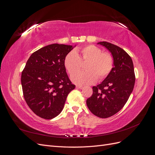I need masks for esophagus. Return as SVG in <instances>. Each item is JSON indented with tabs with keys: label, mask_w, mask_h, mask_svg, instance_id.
Wrapping results in <instances>:
<instances>
[{
	"label": "esophagus",
	"mask_w": 155,
	"mask_h": 155,
	"mask_svg": "<svg viewBox=\"0 0 155 155\" xmlns=\"http://www.w3.org/2000/svg\"><path fill=\"white\" fill-rule=\"evenodd\" d=\"M76 88H79V89H81L83 88V86H81V85H76Z\"/></svg>",
	"instance_id": "1"
}]
</instances>
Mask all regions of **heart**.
Listing matches in <instances>:
<instances>
[{
  "mask_svg": "<svg viewBox=\"0 0 155 155\" xmlns=\"http://www.w3.org/2000/svg\"><path fill=\"white\" fill-rule=\"evenodd\" d=\"M87 62L85 72H80L74 74L80 69L81 63ZM65 69L72 76L73 83L79 85H91L96 79L103 81L111 72L114 67V59L108 52L96 46L89 45L77 49L75 52L70 51L64 58Z\"/></svg>",
  "mask_w": 155,
  "mask_h": 155,
  "instance_id": "1",
  "label": "heart"
}]
</instances>
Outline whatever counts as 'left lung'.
<instances>
[{"label": "left lung", "mask_w": 155, "mask_h": 155, "mask_svg": "<svg viewBox=\"0 0 155 155\" xmlns=\"http://www.w3.org/2000/svg\"><path fill=\"white\" fill-rule=\"evenodd\" d=\"M97 44L110 51L114 67L104 81L92 87V95L87 100V105L93 114L107 118L125 105L134 88L135 74L132 59L124 50L106 41Z\"/></svg>", "instance_id": "obj_1"}]
</instances>
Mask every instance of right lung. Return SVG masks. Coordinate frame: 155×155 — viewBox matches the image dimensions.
I'll use <instances>...</instances> for the list:
<instances>
[{
	"label": "right lung",
	"instance_id": "obj_1",
	"mask_svg": "<svg viewBox=\"0 0 155 155\" xmlns=\"http://www.w3.org/2000/svg\"><path fill=\"white\" fill-rule=\"evenodd\" d=\"M71 45L52 44L33 53L21 74L24 98L41 118L52 119L62 111L67 97L76 86L69 79L64 58Z\"/></svg>",
	"mask_w": 155,
	"mask_h": 155
}]
</instances>
